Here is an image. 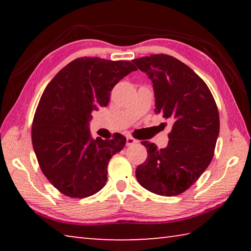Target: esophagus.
<instances>
[{
	"label": "esophagus",
	"mask_w": 251,
	"mask_h": 251,
	"mask_svg": "<svg viewBox=\"0 0 251 251\" xmlns=\"http://www.w3.org/2000/svg\"><path fill=\"white\" fill-rule=\"evenodd\" d=\"M138 141L137 139H135L131 137V136H128V137L126 138V145L127 146H131V145H135V144H137Z\"/></svg>",
	"instance_id": "obj_1"
}]
</instances>
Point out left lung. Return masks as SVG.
Instances as JSON below:
<instances>
[{"mask_svg":"<svg viewBox=\"0 0 251 251\" xmlns=\"http://www.w3.org/2000/svg\"><path fill=\"white\" fill-rule=\"evenodd\" d=\"M133 62L151 80L155 112L174 123L165 148L143 142L147 158L136 168V178L151 193L177 196L201 176L214 157L217 105L206 83L179 59L155 54Z\"/></svg>","mask_w":251,"mask_h":251,"instance_id":"1","label":"left lung"}]
</instances>
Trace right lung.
I'll use <instances>...</instances> for the list:
<instances>
[{"mask_svg": "<svg viewBox=\"0 0 251 251\" xmlns=\"http://www.w3.org/2000/svg\"><path fill=\"white\" fill-rule=\"evenodd\" d=\"M136 70L129 61L79 57L46 86L34 115L32 144L42 172L62 194L85 198L105 186L108 161L126 138H92V113L107 106L113 87Z\"/></svg>", "mask_w": 251, "mask_h": 251, "instance_id": "add662e5", "label": "right lung"}]
</instances>
